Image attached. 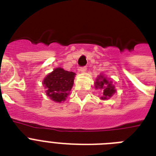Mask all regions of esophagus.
Segmentation results:
<instances>
[{"instance_id": "1", "label": "esophagus", "mask_w": 156, "mask_h": 156, "mask_svg": "<svg viewBox=\"0 0 156 156\" xmlns=\"http://www.w3.org/2000/svg\"><path fill=\"white\" fill-rule=\"evenodd\" d=\"M87 66H83V67H81L79 70H80L82 73H85L86 71H87Z\"/></svg>"}]
</instances>
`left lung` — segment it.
I'll use <instances>...</instances> for the list:
<instances>
[{
  "instance_id": "obj_1",
  "label": "left lung",
  "mask_w": 156,
  "mask_h": 156,
  "mask_svg": "<svg viewBox=\"0 0 156 156\" xmlns=\"http://www.w3.org/2000/svg\"><path fill=\"white\" fill-rule=\"evenodd\" d=\"M95 87L96 89L100 88L103 90V95L101 96V100H108L116 92L115 87L112 84V82L108 80L103 75H100L96 78Z\"/></svg>"
}]
</instances>
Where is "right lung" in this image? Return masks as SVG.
<instances>
[{"label":"right lung","mask_w":156,"mask_h":156,"mask_svg":"<svg viewBox=\"0 0 156 156\" xmlns=\"http://www.w3.org/2000/svg\"><path fill=\"white\" fill-rule=\"evenodd\" d=\"M75 73L65 70L62 68H56L48 73L44 79L43 84L47 89L46 93L53 101L61 103L66 100L73 85Z\"/></svg>","instance_id":"obj_1"}]
</instances>
